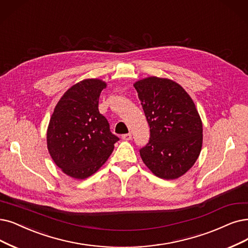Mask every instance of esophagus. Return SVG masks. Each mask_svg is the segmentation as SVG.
Segmentation results:
<instances>
[{"label":"esophagus","mask_w":248,"mask_h":248,"mask_svg":"<svg viewBox=\"0 0 248 248\" xmlns=\"http://www.w3.org/2000/svg\"><path fill=\"white\" fill-rule=\"evenodd\" d=\"M122 138L124 140H132V134L131 133L124 134V135H122Z\"/></svg>","instance_id":"1"}]
</instances>
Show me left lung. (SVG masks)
<instances>
[{
    "instance_id": "1",
    "label": "left lung",
    "mask_w": 248,
    "mask_h": 248,
    "mask_svg": "<svg viewBox=\"0 0 248 248\" xmlns=\"http://www.w3.org/2000/svg\"><path fill=\"white\" fill-rule=\"evenodd\" d=\"M146 121L148 143L140 148L145 166L167 180L184 175L202 145V122L192 98L177 82L151 76L134 83Z\"/></svg>"
}]
</instances>
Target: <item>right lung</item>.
<instances>
[{
    "mask_svg": "<svg viewBox=\"0 0 248 248\" xmlns=\"http://www.w3.org/2000/svg\"><path fill=\"white\" fill-rule=\"evenodd\" d=\"M106 86L95 78L74 84L58 102L48 123V153L55 164L75 179L94 174L119 140L98 111V98Z\"/></svg>",
    "mask_w": 248,
    "mask_h": 248,
    "instance_id": "1",
    "label": "right lung"
}]
</instances>
